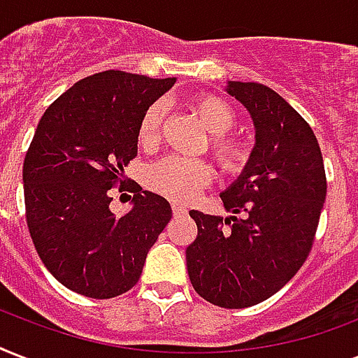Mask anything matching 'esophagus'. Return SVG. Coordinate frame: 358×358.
<instances>
[{
	"instance_id": "obj_1",
	"label": "esophagus",
	"mask_w": 358,
	"mask_h": 358,
	"mask_svg": "<svg viewBox=\"0 0 358 358\" xmlns=\"http://www.w3.org/2000/svg\"><path fill=\"white\" fill-rule=\"evenodd\" d=\"M173 214L174 215H184V214H187V208H185V206H182V204L174 203L173 204Z\"/></svg>"
}]
</instances>
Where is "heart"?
Instances as JSON below:
<instances>
[{"instance_id":"b5f03b06","label":"heart","mask_w":358,"mask_h":358,"mask_svg":"<svg viewBox=\"0 0 358 358\" xmlns=\"http://www.w3.org/2000/svg\"><path fill=\"white\" fill-rule=\"evenodd\" d=\"M193 108L201 118L203 125L214 136V154L225 171H236L244 165L248 157V146L238 138L225 136L234 125V110L227 101L217 95H199L193 101ZM163 106L154 103L144 113L138 125V141L143 144L154 143L159 131ZM212 178V169L201 159H185V157H165L150 169V185L163 195L174 201H189L197 195L201 187L208 184Z\"/></svg>"}]
</instances>
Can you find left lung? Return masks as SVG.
Here are the masks:
<instances>
[{
	"instance_id": "8db88e82",
	"label": "left lung",
	"mask_w": 358,
	"mask_h": 358,
	"mask_svg": "<svg viewBox=\"0 0 358 358\" xmlns=\"http://www.w3.org/2000/svg\"><path fill=\"white\" fill-rule=\"evenodd\" d=\"M253 122L242 173L220 193L225 217L191 210L197 238L185 250L191 285L220 308H248L278 293L306 261L327 197L312 127L274 90L229 80ZM241 215L238 216V214Z\"/></svg>"
}]
</instances>
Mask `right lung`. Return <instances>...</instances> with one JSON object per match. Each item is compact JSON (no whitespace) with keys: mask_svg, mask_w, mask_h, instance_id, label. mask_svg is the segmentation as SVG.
<instances>
[{"mask_svg":"<svg viewBox=\"0 0 358 358\" xmlns=\"http://www.w3.org/2000/svg\"><path fill=\"white\" fill-rule=\"evenodd\" d=\"M176 78L103 71L73 84L43 114L24 159L26 220L35 250L62 285L90 299L129 291L171 204L135 184L131 210L110 212V187L138 150L144 113Z\"/></svg>","mask_w":358,"mask_h":358,"instance_id":"obj_1","label":"right lung"}]
</instances>
